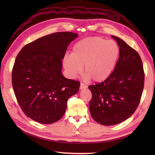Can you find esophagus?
Instances as JSON below:
<instances>
[{"label": "esophagus", "mask_w": 155, "mask_h": 155, "mask_svg": "<svg viewBox=\"0 0 155 155\" xmlns=\"http://www.w3.org/2000/svg\"><path fill=\"white\" fill-rule=\"evenodd\" d=\"M87 87V86L85 84H84L83 83H81V85H80V89H81V90H84V89H86Z\"/></svg>", "instance_id": "34e87169"}]
</instances>
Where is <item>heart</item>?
I'll use <instances>...</instances> for the list:
<instances>
[{
  "instance_id": "1",
  "label": "heart",
  "mask_w": 155,
  "mask_h": 155,
  "mask_svg": "<svg viewBox=\"0 0 155 155\" xmlns=\"http://www.w3.org/2000/svg\"><path fill=\"white\" fill-rule=\"evenodd\" d=\"M120 47L114 40L101 37L83 39L74 44L71 55L65 56L63 65L70 77L82 72L95 82L107 79L114 71L120 56Z\"/></svg>"
}]
</instances>
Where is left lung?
<instances>
[{
  "mask_svg": "<svg viewBox=\"0 0 155 155\" xmlns=\"http://www.w3.org/2000/svg\"><path fill=\"white\" fill-rule=\"evenodd\" d=\"M111 37L120 50L115 69L103 82L89 86L92 94L89 104L91 115L96 122L104 126L119 124L134 114L144 85L140 54L122 39Z\"/></svg>",
  "mask_w": 155,
  "mask_h": 155,
  "instance_id": "left-lung-1",
  "label": "left lung"
}]
</instances>
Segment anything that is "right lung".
Here are the masks:
<instances>
[{"label": "right lung", "mask_w": 155, "mask_h": 155, "mask_svg": "<svg viewBox=\"0 0 155 155\" xmlns=\"http://www.w3.org/2000/svg\"><path fill=\"white\" fill-rule=\"evenodd\" d=\"M78 37L72 32L44 36L21 49L12 70V86L23 112L34 121L52 124L64 115L68 99L78 92V81L62 74V59Z\"/></svg>", "instance_id": "obj_1"}]
</instances>
